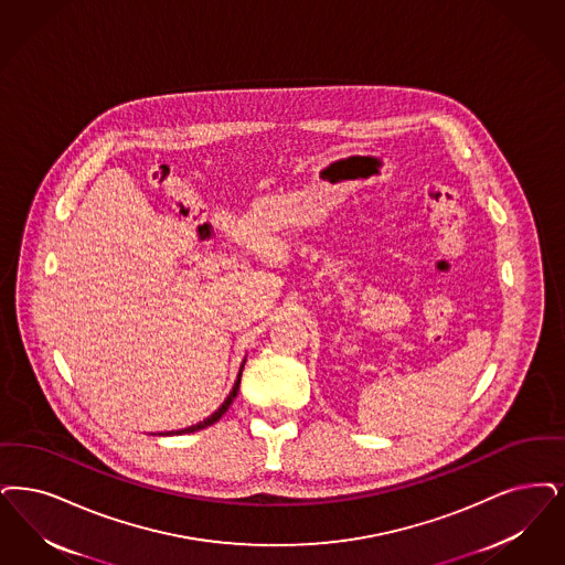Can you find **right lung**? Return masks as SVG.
Segmentation results:
<instances>
[{
    "label": "right lung",
    "mask_w": 565,
    "mask_h": 565,
    "mask_svg": "<svg viewBox=\"0 0 565 565\" xmlns=\"http://www.w3.org/2000/svg\"><path fill=\"white\" fill-rule=\"evenodd\" d=\"M246 363V362H244ZM244 363H242V370H244ZM242 370H239V374H237V381L233 384V388H231V393H228V397H226L225 402H223V406L218 407L212 416H207L205 420L202 423H198V425H193V427H189V429L182 430H172V433H177V435H181V433H193V430L205 429V427H210V425H214L223 414H225L228 406L233 404V399H235V395H237V388H239V381H242ZM172 433H168V435H172ZM163 435V433H161Z\"/></svg>",
    "instance_id": "obj_1"
}]
</instances>
